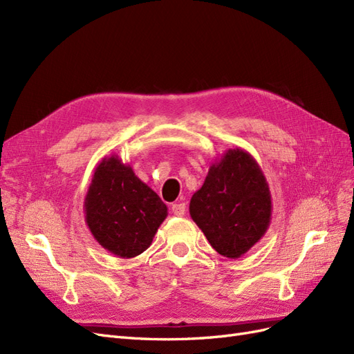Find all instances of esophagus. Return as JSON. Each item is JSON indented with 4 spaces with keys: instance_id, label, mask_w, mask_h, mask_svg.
<instances>
[{
    "instance_id": "34e87169",
    "label": "esophagus",
    "mask_w": 354,
    "mask_h": 354,
    "mask_svg": "<svg viewBox=\"0 0 354 354\" xmlns=\"http://www.w3.org/2000/svg\"><path fill=\"white\" fill-rule=\"evenodd\" d=\"M171 211H173L174 216H177V217H183L185 214H186V205H185L183 202H177V203H174L173 207H171Z\"/></svg>"
}]
</instances>
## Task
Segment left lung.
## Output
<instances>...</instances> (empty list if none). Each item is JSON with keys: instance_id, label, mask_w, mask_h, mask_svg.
I'll return each instance as SVG.
<instances>
[{"instance_id": "8db88e82", "label": "left lung", "mask_w": 354, "mask_h": 354, "mask_svg": "<svg viewBox=\"0 0 354 354\" xmlns=\"http://www.w3.org/2000/svg\"><path fill=\"white\" fill-rule=\"evenodd\" d=\"M189 212L220 255L239 259L248 252L272 220L269 185L254 156L236 147L214 160Z\"/></svg>"}]
</instances>
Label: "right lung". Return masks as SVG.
Returning <instances> with one entry per match:
<instances>
[{"label":"right lung","mask_w":354,"mask_h":354,"mask_svg":"<svg viewBox=\"0 0 354 354\" xmlns=\"http://www.w3.org/2000/svg\"><path fill=\"white\" fill-rule=\"evenodd\" d=\"M84 214L93 238L106 251L133 259L151 246L168 208L130 164L112 155L94 168Z\"/></svg>","instance_id":"1"}]
</instances>
